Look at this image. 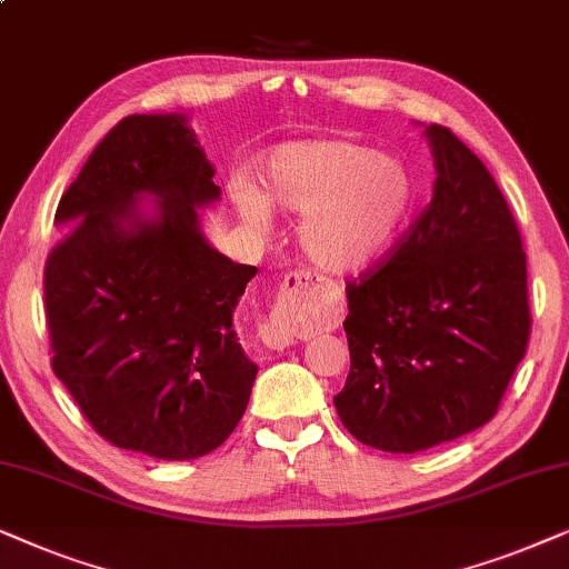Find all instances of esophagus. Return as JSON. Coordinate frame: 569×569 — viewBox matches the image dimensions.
<instances>
[{"instance_id": "esophagus-1", "label": "esophagus", "mask_w": 569, "mask_h": 569, "mask_svg": "<svg viewBox=\"0 0 569 569\" xmlns=\"http://www.w3.org/2000/svg\"><path fill=\"white\" fill-rule=\"evenodd\" d=\"M312 283V272L309 270H293L289 276L283 278V289L286 293H299V291H307ZM260 338L262 343L268 348H276V351H283V348H289L293 343V330L289 328L286 322L280 320H268L260 325Z\"/></svg>"}]
</instances>
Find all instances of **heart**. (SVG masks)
<instances>
[{"mask_svg":"<svg viewBox=\"0 0 569 569\" xmlns=\"http://www.w3.org/2000/svg\"><path fill=\"white\" fill-rule=\"evenodd\" d=\"M264 189L278 208L305 216L301 249L330 272H356L380 260L413 202L406 166L353 140H307L272 150ZM233 200L249 223H268V200L254 187L237 184Z\"/></svg>","mask_w":569,"mask_h":569,"instance_id":"b5f03b06","label":"heart"}]
</instances>
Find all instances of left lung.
Segmentation results:
<instances>
[{
    "instance_id": "8db88e82",
    "label": "left lung",
    "mask_w": 569,
    "mask_h": 569,
    "mask_svg": "<svg viewBox=\"0 0 569 569\" xmlns=\"http://www.w3.org/2000/svg\"><path fill=\"white\" fill-rule=\"evenodd\" d=\"M429 206L356 280L351 351L332 398L369 448L421 452L495 419L531 338L526 252L495 177L448 127L429 124Z\"/></svg>"
}]
</instances>
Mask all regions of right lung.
<instances>
[{
    "mask_svg": "<svg viewBox=\"0 0 569 569\" xmlns=\"http://www.w3.org/2000/svg\"><path fill=\"white\" fill-rule=\"evenodd\" d=\"M184 117H124L62 194L67 237L43 268L51 369L113 448L192 460L223 445L247 411L257 367L233 309L252 264L200 233L221 197ZM153 193L159 216L133 202Z\"/></svg>",
    "mask_w": 569,
    "mask_h": 569,
    "instance_id": "obj_1",
    "label": "right lung"
}]
</instances>
